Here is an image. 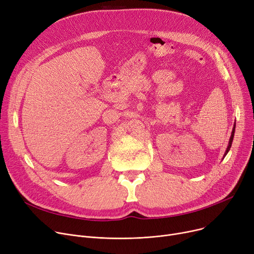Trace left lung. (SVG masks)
Here are the masks:
<instances>
[{
	"label": "left lung",
	"instance_id": "1",
	"mask_svg": "<svg viewBox=\"0 0 254 254\" xmlns=\"http://www.w3.org/2000/svg\"><path fill=\"white\" fill-rule=\"evenodd\" d=\"M235 128H236V124H235V127H234V128H233V131H232V136H231V138H230V142H229V146H228V148H226V150H225V153H224V156L228 154V152L230 151V149H231V147H232V143H233V139H234V134H235ZM224 156H223V158H224ZM222 158V159H223Z\"/></svg>",
	"mask_w": 254,
	"mask_h": 254
}]
</instances>
